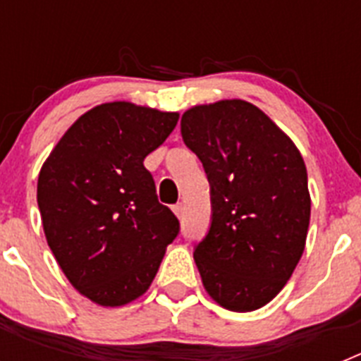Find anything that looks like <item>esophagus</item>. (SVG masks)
Here are the masks:
<instances>
[{
  "instance_id": "obj_1",
  "label": "esophagus",
  "mask_w": 361,
  "mask_h": 361,
  "mask_svg": "<svg viewBox=\"0 0 361 361\" xmlns=\"http://www.w3.org/2000/svg\"><path fill=\"white\" fill-rule=\"evenodd\" d=\"M173 212H175V215L178 216V219H183V215H184V206H183V204H175Z\"/></svg>"
}]
</instances>
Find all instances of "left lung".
Instances as JSON below:
<instances>
[{
  "label": "left lung",
  "instance_id": "8db88e82",
  "mask_svg": "<svg viewBox=\"0 0 361 361\" xmlns=\"http://www.w3.org/2000/svg\"><path fill=\"white\" fill-rule=\"evenodd\" d=\"M180 130L212 184V226L193 253L204 289L229 311L264 307L305 250L304 159L288 133L242 99L190 108Z\"/></svg>",
  "mask_w": 361,
  "mask_h": 361
}]
</instances>
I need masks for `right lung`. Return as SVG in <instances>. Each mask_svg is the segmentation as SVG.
Masks as SVG:
<instances>
[{
    "mask_svg": "<svg viewBox=\"0 0 361 361\" xmlns=\"http://www.w3.org/2000/svg\"><path fill=\"white\" fill-rule=\"evenodd\" d=\"M178 111L128 101L82 114L37 178L43 231L57 264L82 296L121 307L145 295L178 220L155 195L145 168L177 126Z\"/></svg>",
    "mask_w": 361,
    "mask_h": 361,
    "instance_id": "obj_1",
    "label": "right lung"
}]
</instances>
